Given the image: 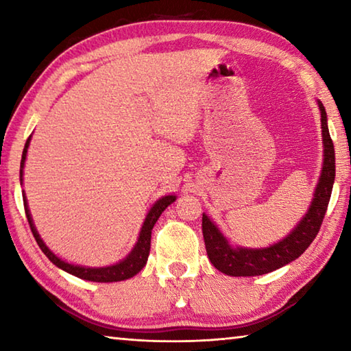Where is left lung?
I'll return each instance as SVG.
<instances>
[{
    "label": "left lung",
    "mask_w": 351,
    "mask_h": 351,
    "mask_svg": "<svg viewBox=\"0 0 351 351\" xmlns=\"http://www.w3.org/2000/svg\"><path fill=\"white\" fill-rule=\"evenodd\" d=\"M320 108V122H322L324 136V167L320 173L316 193H314L310 210L304 219L287 239L265 249H245L230 247L228 240L219 232L207 215H203V235L206 243L207 257L218 271L232 277H252L268 274L289 261L295 260L305 252V249L316 239L320 226H322L326 207L330 203L332 182L336 175L335 145L330 138L326 125V112L322 102H317Z\"/></svg>",
    "instance_id": "obj_1"
}]
</instances>
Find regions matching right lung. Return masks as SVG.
Returning a JSON list of instances; mask_svg holds the SVG:
<instances>
[{
  "instance_id": "right-lung-1",
  "label": "right lung",
  "mask_w": 351,
  "mask_h": 351,
  "mask_svg": "<svg viewBox=\"0 0 351 351\" xmlns=\"http://www.w3.org/2000/svg\"><path fill=\"white\" fill-rule=\"evenodd\" d=\"M29 141H31V136H29L25 145V150H23V156H21V170H20V180L23 181V167H25V159H26V153H27V147H29ZM176 197L173 195H169V197H164L159 201L154 203V206L148 212V215L144 221V226H142L141 234H139V240L136 243V246L132 252H130L128 257L125 260H122L121 263L112 265V266H106V268H83V266H75V265H69L66 261H63L57 257V255L52 254L47 246L43 243V240L40 239V235L37 234V229L34 228L31 213H29L27 204H26V197L23 198L25 201V212L27 217L29 226H31V230L35 237V241L38 243V246L41 251L45 252V255L49 258L52 263L58 268L69 272L79 278H83V280H91V282H100V283H108V282H121V280H127V278L133 277L138 274V272L144 268L148 258V254H150V243H152V229L154 223L158 221V218L161 217V213L165 210V207L170 206Z\"/></svg>"
}]
</instances>
